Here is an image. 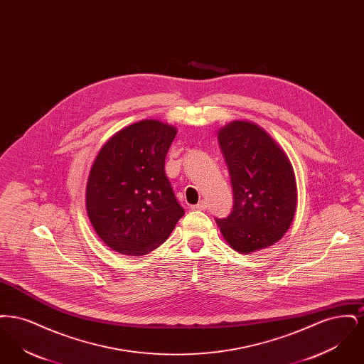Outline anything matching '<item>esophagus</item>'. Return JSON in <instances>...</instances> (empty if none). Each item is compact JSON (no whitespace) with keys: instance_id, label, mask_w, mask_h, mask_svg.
<instances>
[{"instance_id":"1","label":"esophagus","mask_w":364,"mask_h":364,"mask_svg":"<svg viewBox=\"0 0 364 364\" xmlns=\"http://www.w3.org/2000/svg\"><path fill=\"white\" fill-rule=\"evenodd\" d=\"M206 208H208V205H206V202H205V200H200L199 203H196L195 206H192L193 210H199V211H202V210H206Z\"/></svg>"}]
</instances>
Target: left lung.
<instances>
[{
	"instance_id": "obj_1",
	"label": "left lung",
	"mask_w": 364,
	"mask_h": 364,
	"mask_svg": "<svg viewBox=\"0 0 364 364\" xmlns=\"http://www.w3.org/2000/svg\"><path fill=\"white\" fill-rule=\"evenodd\" d=\"M233 190V208L215 218L229 245L250 254L273 245L289 229L297 193L287 154L260 127L233 122L218 134Z\"/></svg>"
}]
</instances>
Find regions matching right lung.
Wrapping results in <instances>:
<instances>
[{"mask_svg": "<svg viewBox=\"0 0 364 364\" xmlns=\"http://www.w3.org/2000/svg\"><path fill=\"white\" fill-rule=\"evenodd\" d=\"M176 134L164 122H135L109 139L95 158L87 181V214L112 250L149 254L184 215L165 173Z\"/></svg>", "mask_w": 364, "mask_h": 364, "instance_id": "right-lung-1", "label": "right lung"}]
</instances>
